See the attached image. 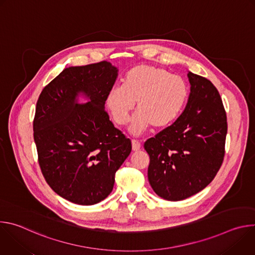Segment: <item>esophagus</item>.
I'll use <instances>...</instances> for the list:
<instances>
[{
	"instance_id": "34e87169",
	"label": "esophagus",
	"mask_w": 255,
	"mask_h": 255,
	"mask_svg": "<svg viewBox=\"0 0 255 255\" xmlns=\"http://www.w3.org/2000/svg\"><path fill=\"white\" fill-rule=\"evenodd\" d=\"M140 147H141V144H140V142L138 140H135V139L132 140V150L133 151L139 150Z\"/></svg>"
}]
</instances>
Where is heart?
Segmentation results:
<instances>
[{
  "label": "heart",
  "instance_id": "obj_1",
  "mask_svg": "<svg viewBox=\"0 0 255 255\" xmlns=\"http://www.w3.org/2000/svg\"><path fill=\"white\" fill-rule=\"evenodd\" d=\"M189 96L186 81L164 68L142 64L130 69L122 87H114L106 96V106L114 121L125 125L136 103L130 132L138 135L152 125L162 128L176 119Z\"/></svg>",
  "mask_w": 255,
  "mask_h": 255
}]
</instances>
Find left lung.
Wrapping results in <instances>:
<instances>
[{"mask_svg": "<svg viewBox=\"0 0 255 255\" xmlns=\"http://www.w3.org/2000/svg\"><path fill=\"white\" fill-rule=\"evenodd\" d=\"M190 96L169 127L144 143L150 157L148 180L157 196L185 200L205 189L223 162L227 134L221 97L207 79L188 72Z\"/></svg>", "mask_w": 255, "mask_h": 255, "instance_id": "1", "label": "left lung"}]
</instances>
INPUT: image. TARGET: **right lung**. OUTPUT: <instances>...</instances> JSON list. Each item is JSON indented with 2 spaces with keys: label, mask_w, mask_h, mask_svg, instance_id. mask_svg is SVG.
I'll list each match as a JSON object with an SVG mask.
<instances>
[{
  "label": "right lung",
  "mask_w": 255,
  "mask_h": 255,
  "mask_svg": "<svg viewBox=\"0 0 255 255\" xmlns=\"http://www.w3.org/2000/svg\"><path fill=\"white\" fill-rule=\"evenodd\" d=\"M118 71L108 61L65 67L36 105L33 131L42 174L57 195L71 203L90 206L105 200L131 152L130 139L105 111Z\"/></svg>",
  "instance_id": "1"
}]
</instances>
